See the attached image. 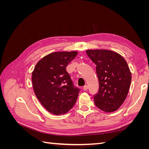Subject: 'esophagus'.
I'll use <instances>...</instances> for the list:
<instances>
[{
  "instance_id": "obj_1",
  "label": "esophagus",
  "mask_w": 149,
  "mask_h": 149,
  "mask_svg": "<svg viewBox=\"0 0 149 149\" xmlns=\"http://www.w3.org/2000/svg\"><path fill=\"white\" fill-rule=\"evenodd\" d=\"M88 86L87 85H86V86H84L83 87V89L84 90V91H87L88 90Z\"/></svg>"
}]
</instances>
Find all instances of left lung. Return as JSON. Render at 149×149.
I'll return each mask as SVG.
<instances>
[{
	"label": "left lung",
	"mask_w": 149,
	"mask_h": 149,
	"mask_svg": "<svg viewBox=\"0 0 149 149\" xmlns=\"http://www.w3.org/2000/svg\"><path fill=\"white\" fill-rule=\"evenodd\" d=\"M99 79V91L94 96L96 106L106 112L118 110L127 96L131 72L120 54L109 49H88Z\"/></svg>",
	"instance_id": "1"
}]
</instances>
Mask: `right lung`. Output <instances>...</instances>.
<instances>
[{"label": "right lung", "mask_w": 149, "mask_h": 149, "mask_svg": "<svg viewBox=\"0 0 149 149\" xmlns=\"http://www.w3.org/2000/svg\"><path fill=\"white\" fill-rule=\"evenodd\" d=\"M77 54L74 51L49 53L37 63L31 74L35 96L53 114H66L77 100L79 89L74 86L66 70Z\"/></svg>", "instance_id": "right-lung-1"}]
</instances>
